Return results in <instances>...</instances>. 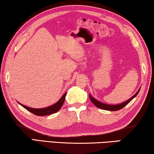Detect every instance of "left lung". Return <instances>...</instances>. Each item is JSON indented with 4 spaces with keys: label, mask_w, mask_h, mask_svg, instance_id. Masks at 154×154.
Listing matches in <instances>:
<instances>
[{
    "label": "left lung",
    "mask_w": 154,
    "mask_h": 154,
    "mask_svg": "<svg viewBox=\"0 0 154 154\" xmlns=\"http://www.w3.org/2000/svg\"><path fill=\"white\" fill-rule=\"evenodd\" d=\"M140 90V88L139 89L138 91H137L133 96L131 97V98H129V100H126L125 102H124V103H122L120 104H117V105H109V104L102 103V102L96 100V98H94V97L91 95V94H89V98H90L91 101L94 103V105H96L97 107L100 108V109H101L107 110V111H117V110L121 109L123 108L125 106H126L130 101L133 100L135 97L138 95V94L139 93Z\"/></svg>",
    "instance_id": "left-lung-1"
}]
</instances>
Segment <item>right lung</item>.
Masks as SVG:
<instances>
[{"mask_svg":"<svg viewBox=\"0 0 154 154\" xmlns=\"http://www.w3.org/2000/svg\"><path fill=\"white\" fill-rule=\"evenodd\" d=\"M66 94H67V92H65V93L62 96V97L59 99V100H58V102H56V103L55 104H54V105L49 106V107L41 108V109L29 107L25 105H23V104L18 103H18H19L22 107L26 109L29 111V112L34 113V114L36 116H43L50 115V114H52V113L58 112V111L60 110V109L61 108V107L63 106L64 102H65Z\"/></svg>","mask_w":154,"mask_h":154,"instance_id":"right-lung-1","label":"right lung"}]
</instances>
